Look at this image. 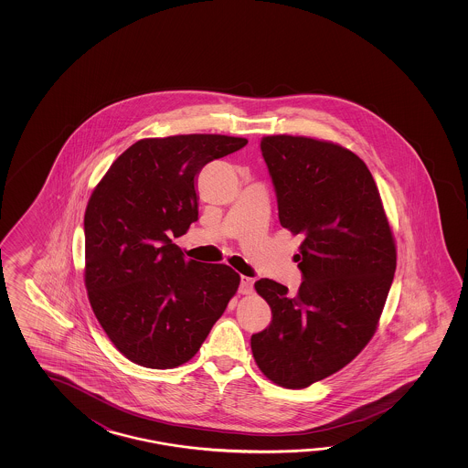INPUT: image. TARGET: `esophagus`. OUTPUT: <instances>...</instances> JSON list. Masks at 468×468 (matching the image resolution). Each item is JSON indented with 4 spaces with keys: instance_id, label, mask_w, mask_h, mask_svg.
<instances>
[{
    "instance_id": "1",
    "label": "esophagus",
    "mask_w": 468,
    "mask_h": 468,
    "mask_svg": "<svg viewBox=\"0 0 468 468\" xmlns=\"http://www.w3.org/2000/svg\"><path fill=\"white\" fill-rule=\"evenodd\" d=\"M252 288H254V279L248 278V276H240L239 292H240V294H250Z\"/></svg>"
}]
</instances>
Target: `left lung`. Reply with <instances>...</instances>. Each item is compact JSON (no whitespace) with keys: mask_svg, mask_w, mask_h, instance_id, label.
<instances>
[{"mask_svg":"<svg viewBox=\"0 0 468 468\" xmlns=\"http://www.w3.org/2000/svg\"><path fill=\"white\" fill-rule=\"evenodd\" d=\"M279 222L304 240L298 294L272 279L254 284L272 311L250 338L266 378L289 389L328 378L358 356L378 328L397 269V244L367 164L329 140L261 139Z\"/></svg>","mask_w":468,"mask_h":468,"instance_id":"obj_1","label":"left lung"}]
</instances>
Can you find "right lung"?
Segmentation results:
<instances>
[{
  "instance_id": "obj_1",
  "label": "right lung",
  "mask_w": 468,
  "mask_h": 468,
  "mask_svg": "<svg viewBox=\"0 0 468 468\" xmlns=\"http://www.w3.org/2000/svg\"><path fill=\"white\" fill-rule=\"evenodd\" d=\"M248 140L218 133L142 139L115 160L85 210V288L113 346L132 363H187L238 292L226 264L184 258L172 238L199 219L194 179Z\"/></svg>"
}]
</instances>
